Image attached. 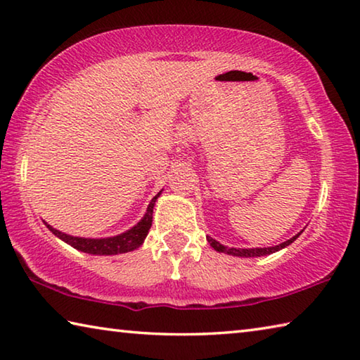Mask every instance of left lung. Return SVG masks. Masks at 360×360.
I'll return each mask as SVG.
<instances>
[{"label":"left lung","mask_w":360,"mask_h":360,"mask_svg":"<svg viewBox=\"0 0 360 360\" xmlns=\"http://www.w3.org/2000/svg\"><path fill=\"white\" fill-rule=\"evenodd\" d=\"M298 235H300V233H298ZM298 235H295L294 238H290V240H288V241L281 243V245H278V246H271V248H254V249H236V248H227V246L221 245V243H219V241L210 238V236H208V243L211 245V248H214V249H216L217 252H224V254H229V255H236V257H260V255L273 254V252L279 251V249H283V248H285V246H289L290 243H294V241L298 238Z\"/></svg>","instance_id":"left-lung-1"}]
</instances>
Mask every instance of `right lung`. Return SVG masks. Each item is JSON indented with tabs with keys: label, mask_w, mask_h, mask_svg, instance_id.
<instances>
[{
	"label": "right lung",
	"mask_w": 360,
	"mask_h": 360,
	"mask_svg": "<svg viewBox=\"0 0 360 360\" xmlns=\"http://www.w3.org/2000/svg\"><path fill=\"white\" fill-rule=\"evenodd\" d=\"M160 195V193H158ZM158 195L152 198V202L148 206V212H146L144 217L139 221L135 227L130 229L125 233L112 236V238H100V240H92V238H79V236H71L62 233V231L47 225V229L52 231L53 235L58 236L60 240L68 243L75 249L79 251L87 252V254H96V255H114V254H124L130 252L133 249H136L143 245V241L148 235V231L152 225V211H154V203Z\"/></svg>",
	"instance_id": "right-lung-1"
}]
</instances>
